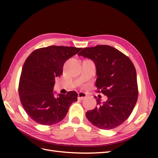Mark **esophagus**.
I'll return each mask as SVG.
<instances>
[{
    "instance_id": "1",
    "label": "esophagus",
    "mask_w": 158,
    "mask_h": 158,
    "mask_svg": "<svg viewBox=\"0 0 158 158\" xmlns=\"http://www.w3.org/2000/svg\"><path fill=\"white\" fill-rule=\"evenodd\" d=\"M86 96H87L84 92H79L78 93V97L77 98H78L79 100H83V98H86Z\"/></svg>"
}]
</instances>
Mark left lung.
<instances>
[{
	"mask_svg": "<svg viewBox=\"0 0 158 158\" xmlns=\"http://www.w3.org/2000/svg\"><path fill=\"white\" fill-rule=\"evenodd\" d=\"M79 56L92 60L96 68V87L108 99L85 115L94 126L110 130L120 126L128 118L138 99L136 72L128 57L109 45L85 48Z\"/></svg>",
	"mask_w": 158,
	"mask_h": 158,
	"instance_id": "8db88e82",
	"label": "left lung"
}]
</instances>
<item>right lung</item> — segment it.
Segmentation results:
<instances>
[{
  "label": "right lung",
  "instance_id": "add662e5",
  "mask_svg": "<svg viewBox=\"0 0 158 158\" xmlns=\"http://www.w3.org/2000/svg\"><path fill=\"white\" fill-rule=\"evenodd\" d=\"M82 48L52 45L35 50L23 64L19 83V96L23 109L36 123L50 126L61 122L77 93L66 95L53 91L55 78L61 76L67 60Z\"/></svg>",
  "mask_w": 158,
  "mask_h": 158
}]
</instances>
